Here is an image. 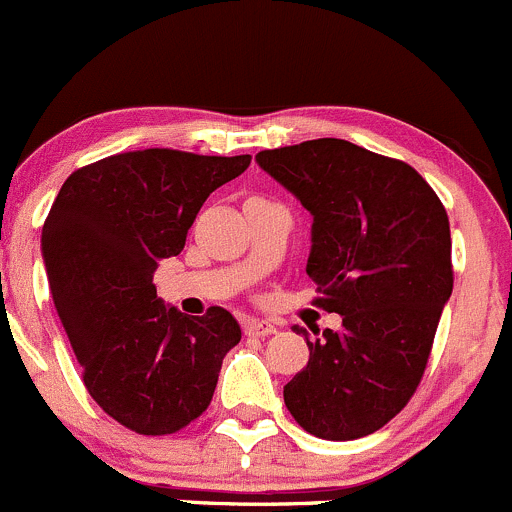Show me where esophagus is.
Masks as SVG:
<instances>
[{"label": "esophagus", "instance_id": "34e87169", "mask_svg": "<svg viewBox=\"0 0 512 512\" xmlns=\"http://www.w3.org/2000/svg\"><path fill=\"white\" fill-rule=\"evenodd\" d=\"M244 333L246 335H254V337H266V335H273L276 333V325L271 323V320H246L244 323Z\"/></svg>", "mask_w": 512, "mask_h": 512}]
</instances>
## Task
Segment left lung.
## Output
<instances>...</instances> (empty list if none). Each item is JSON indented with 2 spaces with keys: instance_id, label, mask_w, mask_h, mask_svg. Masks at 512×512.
<instances>
[{
  "instance_id": "8db88e82",
  "label": "left lung",
  "mask_w": 512,
  "mask_h": 512,
  "mask_svg": "<svg viewBox=\"0 0 512 512\" xmlns=\"http://www.w3.org/2000/svg\"><path fill=\"white\" fill-rule=\"evenodd\" d=\"M256 162L313 214L305 273L342 328L308 340V365L283 387L308 434L350 441L394 419L424 377L453 291L446 209L412 165L347 140L261 150ZM318 335V330H313Z\"/></svg>"
}]
</instances>
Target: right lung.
I'll return each instance as SVG.
<instances>
[{
    "label": "right lung",
    "mask_w": 512,
    "mask_h": 512,
    "mask_svg": "<svg viewBox=\"0 0 512 512\" xmlns=\"http://www.w3.org/2000/svg\"><path fill=\"white\" fill-rule=\"evenodd\" d=\"M249 165L251 155L120 152L73 172L44 221L46 276L83 384L135 434H175L202 416L239 345L229 310L187 318L157 298L152 273L184 249L209 194Z\"/></svg>",
    "instance_id": "right-lung-1"
}]
</instances>
